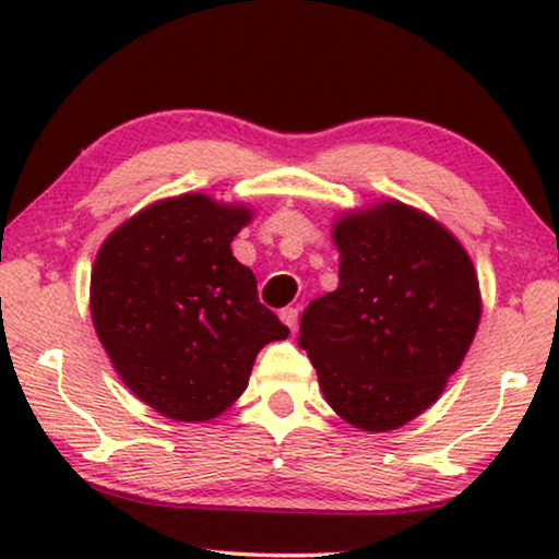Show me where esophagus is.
Returning a JSON list of instances; mask_svg holds the SVG:
<instances>
[{
  "label": "esophagus",
  "instance_id": "obj_1",
  "mask_svg": "<svg viewBox=\"0 0 559 559\" xmlns=\"http://www.w3.org/2000/svg\"><path fill=\"white\" fill-rule=\"evenodd\" d=\"M280 318H282V323H285L289 331H297V308H285L280 312Z\"/></svg>",
  "mask_w": 559,
  "mask_h": 559
}]
</instances>
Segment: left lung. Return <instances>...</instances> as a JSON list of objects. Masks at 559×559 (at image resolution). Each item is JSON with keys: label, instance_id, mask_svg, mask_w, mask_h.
Here are the masks:
<instances>
[{"label": "left lung", "instance_id": "obj_1", "mask_svg": "<svg viewBox=\"0 0 559 559\" xmlns=\"http://www.w3.org/2000/svg\"><path fill=\"white\" fill-rule=\"evenodd\" d=\"M338 289L312 300L300 348L348 425H407L445 389L480 320L471 257L445 226L400 201L335 221Z\"/></svg>", "mask_w": 559, "mask_h": 559}]
</instances>
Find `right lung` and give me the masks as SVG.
<instances>
[{"label":"right lung","instance_id":"add662e5","mask_svg":"<svg viewBox=\"0 0 559 559\" xmlns=\"http://www.w3.org/2000/svg\"><path fill=\"white\" fill-rule=\"evenodd\" d=\"M247 205L165 198L114 228L91 270V318L121 381L159 415L205 423L239 400L259 350L285 341L231 254Z\"/></svg>","mask_w":559,"mask_h":559}]
</instances>
